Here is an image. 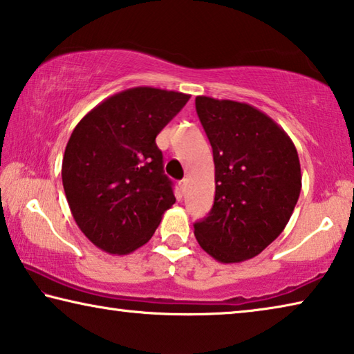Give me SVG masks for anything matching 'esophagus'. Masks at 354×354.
<instances>
[{
    "instance_id": "obj_1",
    "label": "esophagus",
    "mask_w": 354,
    "mask_h": 354,
    "mask_svg": "<svg viewBox=\"0 0 354 354\" xmlns=\"http://www.w3.org/2000/svg\"><path fill=\"white\" fill-rule=\"evenodd\" d=\"M187 185H188V180H187V178H183V180H180V183H178V187H180L182 191H185V189H187Z\"/></svg>"
}]
</instances>
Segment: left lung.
I'll list each match as a JSON object with an SVG mask.
<instances>
[{
    "label": "left lung",
    "instance_id": "8db88e82",
    "mask_svg": "<svg viewBox=\"0 0 354 354\" xmlns=\"http://www.w3.org/2000/svg\"><path fill=\"white\" fill-rule=\"evenodd\" d=\"M213 149L215 202L194 224L199 246L221 263L259 256L290 219L301 191V166L290 136L245 102L196 97Z\"/></svg>",
    "mask_w": 354,
    "mask_h": 354
}]
</instances>
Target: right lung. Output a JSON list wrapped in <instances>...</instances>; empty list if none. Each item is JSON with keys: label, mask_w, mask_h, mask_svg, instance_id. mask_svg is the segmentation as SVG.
<instances>
[{"label": "right lung", "mask_w": 354, "mask_h": 354, "mask_svg": "<svg viewBox=\"0 0 354 354\" xmlns=\"http://www.w3.org/2000/svg\"><path fill=\"white\" fill-rule=\"evenodd\" d=\"M188 100L138 86L105 98L73 129L64 191L75 223L102 251L127 256L144 246L176 202L155 138Z\"/></svg>", "instance_id": "add662e5"}]
</instances>
